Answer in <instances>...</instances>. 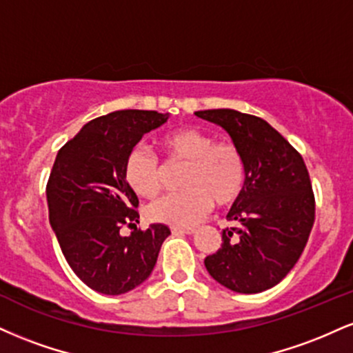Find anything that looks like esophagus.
<instances>
[{"mask_svg": "<svg viewBox=\"0 0 353 353\" xmlns=\"http://www.w3.org/2000/svg\"><path fill=\"white\" fill-rule=\"evenodd\" d=\"M172 234H194L196 229L194 228H172Z\"/></svg>", "mask_w": 353, "mask_h": 353, "instance_id": "1", "label": "esophagus"}]
</instances>
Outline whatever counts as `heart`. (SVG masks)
Masks as SVG:
<instances>
[{
    "label": "heart",
    "mask_w": 353,
    "mask_h": 353,
    "mask_svg": "<svg viewBox=\"0 0 353 353\" xmlns=\"http://www.w3.org/2000/svg\"><path fill=\"white\" fill-rule=\"evenodd\" d=\"M168 163H188L182 185L184 192L168 194L151 204L148 216L172 228H192L209 212L212 204H232L245 182V163L237 145L216 141L209 132L181 128L161 137ZM124 179L136 194L156 197L164 185V168L152 152L134 148L124 163Z\"/></svg>",
    "instance_id": "b5f03b06"
}]
</instances>
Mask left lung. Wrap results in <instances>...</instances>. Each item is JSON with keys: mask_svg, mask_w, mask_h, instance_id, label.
<instances>
[{"mask_svg": "<svg viewBox=\"0 0 353 353\" xmlns=\"http://www.w3.org/2000/svg\"><path fill=\"white\" fill-rule=\"evenodd\" d=\"M221 125L245 163V182L222 230V245L208 255L214 281L239 294H259L292 270L309 241L315 199L305 163L267 121L234 109L197 111Z\"/></svg>", "mask_w": 353, "mask_h": 353, "instance_id": "8db88e82", "label": "left lung"}]
</instances>
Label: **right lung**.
<instances>
[{"instance_id": "obj_1", "label": "right lung", "mask_w": 353, "mask_h": 353, "mask_svg": "<svg viewBox=\"0 0 353 353\" xmlns=\"http://www.w3.org/2000/svg\"><path fill=\"white\" fill-rule=\"evenodd\" d=\"M156 111L109 112L83 125L59 149L46 185L50 224L68 264L96 292L121 295L152 272L168 225L151 224L120 236L123 225L139 224L137 196L124 179L128 154L145 132L163 125Z\"/></svg>"}]
</instances>
